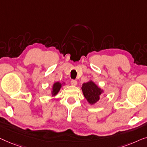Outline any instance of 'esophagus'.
Returning <instances> with one entry per match:
<instances>
[{
    "label": "esophagus",
    "mask_w": 147,
    "mask_h": 147,
    "mask_svg": "<svg viewBox=\"0 0 147 147\" xmlns=\"http://www.w3.org/2000/svg\"><path fill=\"white\" fill-rule=\"evenodd\" d=\"M71 84L73 86H76L77 84V81L76 80H72L71 81Z\"/></svg>",
    "instance_id": "1"
}]
</instances>
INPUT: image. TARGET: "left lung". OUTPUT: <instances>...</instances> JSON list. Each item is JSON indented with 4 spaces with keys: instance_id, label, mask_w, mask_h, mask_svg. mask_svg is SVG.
Returning <instances> with one entry per match:
<instances>
[{
    "instance_id": "1",
    "label": "left lung",
    "mask_w": 147,
    "mask_h": 147,
    "mask_svg": "<svg viewBox=\"0 0 147 147\" xmlns=\"http://www.w3.org/2000/svg\"><path fill=\"white\" fill-rule=\"evenodd\" d=\"M81 88L84 96L90 105H94L98 101L100 95L103 92V90L92 80L82 84Z\"/></svg>"
}]
</instances>
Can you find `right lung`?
<instances>
[{"label": "right lung", "mask_w": 147, "mask_h": 147, "mask_svg": "<svg viewBox=\"0 0 147 147\" xmlns=\"http://www.w3.org/2000/svg\"><path fill=\"white\" fill-rule=\"evenodd\" d=\"M62 87V84L60 83L59 82H56L53 84V89L52 92H51V94H52V96H56L58 94V92H59L60 89Z\"/></svg>", "instance_id": "add662e5"}]
</instances>
